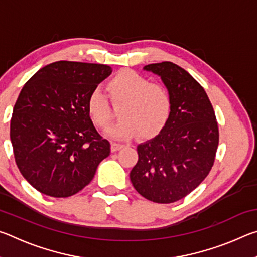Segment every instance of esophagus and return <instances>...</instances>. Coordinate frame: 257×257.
Here are the masks:
<instances>
[{"mask_svg":"<svg viewBox=\"0 0 257 257\" xmlns=\"http://www.w3.org/2000/svg\"><path fill=\"white\" fill-rule=\"evenodd\" d=\"M123 147V145L122 144H119V143H112L111 144V151L112 152H116V151H119V150H121Z\"/></svg>","mask_w":257,"mask_h":257,"instance_id":"esophagus-1","label":"esophagus"}]
</instances>
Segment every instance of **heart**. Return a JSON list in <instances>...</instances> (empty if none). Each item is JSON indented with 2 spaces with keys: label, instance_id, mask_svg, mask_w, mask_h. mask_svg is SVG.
I'll use <instances>...</instances> for the list:
<instances>
[{
  "label": "heart",
  "instance_id": "obj_1",
  "mask_svg": "<svg viewBox=\"0 0 257 257\" xmlns=\"http://www.w3.org/2000/svg\"><path fill=\"white\" fill-rule=\"evenodd\" d=\"M112 105L120 107L118 123L107 130L115 138H151L167 125L172 112V98L163 85L152 82L149 78L134 70H122L111 78L106 85ZM102 90L94 89L87 98V112L99 128H106L114 111Z\"/></svg>",
  "mask_w": 257,
  "mask_h": 257
}]
</instances>
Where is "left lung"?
<instances>
[{
	"label": "left lung",
	"mask_w": 257,
	"mask_h": 257,
	"mask_svg": "<svg viewBox=\"0 0 257 257\" xmlns=\"http://www.w3.org/2000/svg\"><path fill=\"white\" fill-rule=\"evenodd\" d=\"M161 76L172 112L158 136L137 146L130 180L151 202L175 203L190 194L214 164L219 128L207 94L185 69L164 61L144 67Z\"/></svg>",
	"instance_id": "left-lung-1"
}]
</instances>
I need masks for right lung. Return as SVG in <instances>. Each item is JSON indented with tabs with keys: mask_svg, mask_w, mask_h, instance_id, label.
Masks as SVG:
<instances>
[{
	"mask_svg": "<svg viewBox=\"0 0 257 257\" xmlns=\"http://www.w3.org/2000/svg\"><path fill=\"white\" fill-rule=\"evenodd\" d=\"M112 69L56 61L24 85L14 107L10 138L24 178L40 193L69 197L89 184L111 145L95 129L87 98Z\"/></svg>",
	"mask_w": 257,
	"mask_h": 257,
	"instance_id": "1",
	"label": "right lung"
}]
</instances>
